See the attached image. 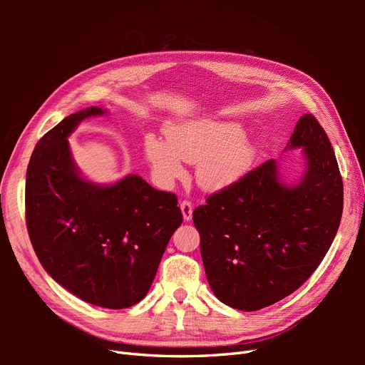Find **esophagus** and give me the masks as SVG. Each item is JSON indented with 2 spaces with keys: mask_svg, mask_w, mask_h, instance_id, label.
Here are the masks:
<instances>
[{
  "mask_svg": "<svg viewBox=\"0 0 365 365\" xmlns=\"http://www.w3.org/2000/svg\"><path fill=\"white\" fill-rule=\"evenodd\" d=\"M181 213H182V217L185 222H189V220H192V216H193V207L189 201H182L181 202Z\"/></svg>",
  "mask_w": 365,
  "mask_h": 365,
  "instance_id": "esophagus-1",
  "label": "esophagus"
}]
</instances>
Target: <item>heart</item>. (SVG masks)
<instances>
[{
	"instance_id": "heart-1",
	"label": "heart",
	"mask_w": 365,
	"mask_h": 365,
	"mask_svg": "<svg viewBox=\"0 0 365 365\" xmlns=\"http://www.w3.org/2000/svg\"><path fill=\"white\" fill-rule=\"evenodd\" d=\"M235 121L185 120L168 128L169 140L145 138V155L153 178L169 189L187 176L185 163H197V181L208 192L236 185L250 172L256 148Z\"/></svg>"
}]
</instances>
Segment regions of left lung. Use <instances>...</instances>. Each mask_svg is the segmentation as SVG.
Returning <instances> with one entry per match:
<instances>
[{
  "label": "left lung",
  "instance_id": "obj_1",
  "mask_svg": "<svg viewBox=\"0 0 365 365\" xmlns=\"http://www.w3.org/2000/svg\"><path fill=\"white\" fill-rule=\"evenodd\" d=\"M286 149H302L300 180L286 182L269 160L193 212L210 288L239 311H259L300 288L341 222V173L312 114L297 121Z\"/></svg>",
  "mask_w": 365,
  "mask_h": 365
}]
</instances>
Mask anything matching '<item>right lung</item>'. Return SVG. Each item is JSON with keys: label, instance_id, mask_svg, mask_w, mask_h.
<instances>
[{"label": "right lung", "instance_id": "obj_1", "mask_svg": "<svg viewBox=\"0 0 365 365\" xmlns=\"http://www.w3.org/2000/svg\"><path fill=\"white\" fill-rule=\"evenodd\" d=\"M106 113L82 109L38 141L26 175V220L54 282L86 303L125 309L146 297L182 215L173 193L138 175L97 184L81 173L68 137L85 118Z\"/></svg>", "mask_w": 365, "mask_h": 365}]
</instances>
